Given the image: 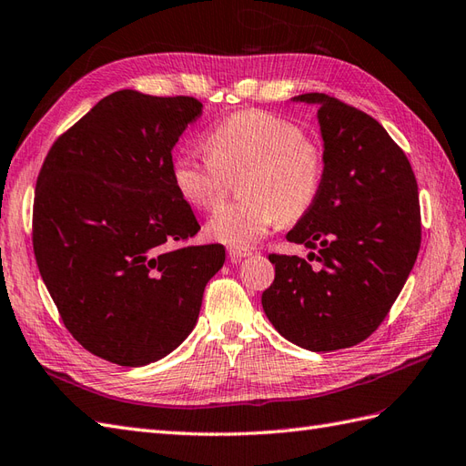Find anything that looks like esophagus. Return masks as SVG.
<instances>
[{
  "instance_id": "34e87169",
  "label": "esophagus",
  "mask_w": 466,
  "mask_h": 466,
  "mask_svg": "<svg viewBox=\"0 0 466 466\" xmlns=\"http://www.w3.org/2000/svg\"><path fill=\"white\" fill-rule=\"evenodd\" d=\"M250 254H252L250 248H238V246H230L228 248V256L232 259H242V258H248Z\"/></svg>"
}]
</instances>
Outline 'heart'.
Here are the masks:
<instances>
[{
	"label": "heart",
	"instance_id": "obj_1",
	"mask_svg": "<svg viewBox=\"0 0 466 466\" xmlns=\"http://www.w3.org/2000/svg\"><path fill=\"white\" fill-rule=\"evenodd\" d=\"M207 157L178 155L172 182L198 210H214L228 178L244 172L242 200L222 207L207 224L214 240L246 248L279 222H298L316 207L326 182V153L318 140L268 111L248 109L226 116L204 137Z\"/></svg>",
	"mask_w": 466,
	"mask_h": 466
}]
</instances>
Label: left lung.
Here are the masks:
<instances>
[{
  "instance_id": "8db88e82",
  "label": "left lung",
  "mask_w": 466,
  "mask_h": 466,
  "mask_svg": "<svg viewBox=\"0 0 466 466\" xmlns=\"http://www.w3.org/2000/svg\"><path fill=\"white\" fill-rule=\"evenodd\" d=\"M298 99L319 103L326 182L288 242L318 250V266L269 254L276 278L262 306L291 343L335 351L370 338L403 289L420 248L419 190L403 148L371 115L319 93Z\"/></svg>"
}]
</instances>
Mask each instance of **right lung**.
Listing matches in <instances>:
<instances>
[{
	"label": "right lung",
	"instance_id": "obj_1",
	"mask_svg": "<svg viewBox=\"0 0 466 466\" xmlns=\"http://www.w3.org/2000/svg\"><path fill=\"white\" fill-rule=\"evenodd\" d=\"M202 103L123 89L67 128L43 160L31 240L63 326L123 367L168 355L198 319L222 244L172 182V147Z\"/></svg>",
	"mask_w": 466,
	"mask_h": 466
}]
</instances>
